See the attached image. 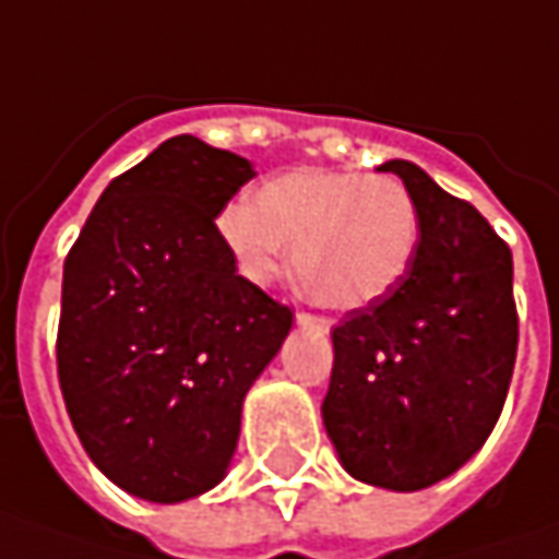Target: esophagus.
Here are the masks:
<instances>
[{
    "label": "esophagus",
    "mask_w": 559,
    "mask_h": 559,
    "mask_svg": "<svg viewBox=\"0 0 559 559\" xmlns=\"http://www.w3.org/2000/svg\"><path fill=\"white\" fill-rule=\"evenodd\" d=\"M295 320H298V326H311V330H320V333H326V330H330V320L313 317V313H298Z\"/></svg>",
    "instance_id": "obj_1"
}]
</instances>
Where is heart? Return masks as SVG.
I'll list each match as a JSON object with an SVG mask.
<instances>
[{
  "instance_id": "b5f03b06",
  "label": "heart",
  "mask_w": 559,
  "mask_h": 559,
  "mask_svg": "<svg viewBox=\"0 0 559 559\" xmlns=\"http://www.w3.org/2000/svg\"><path fill=\"white\" fill-rule=\"evenodd\" d=\"M239 273L270 286L289 258L298 289L330 311H360L404 283L419 248V207L395 177L298 167L217 214Z\"/></svg>"
}]
</instances>
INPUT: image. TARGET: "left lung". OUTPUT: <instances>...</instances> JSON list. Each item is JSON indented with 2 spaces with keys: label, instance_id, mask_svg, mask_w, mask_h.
<instances>
[{
  "label": "left lung",
  "instance_id": "obj_1",
  "mask_svg": "<svg viewBox=\"0 0 559 559\" xmlns=\"http://www.w3.org/2000/svg\"><path fill=\"white\" fill-rule=\"evenodd\" d=\"M419 207L404 283L333 330L323 426L360 483L419 491L469 461L501 417L520 323L513 258L469 202L423 167L385 162Z\"/></svg>",
  "mask_w": 559,
  "mask_h": 559
}]
</instances>
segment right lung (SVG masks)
Listing matches in <instances>:
<instances>
[{
    "instance_id": "right-lung-1",
    "label": "right lung",
    "mask_w": 559,
    "mask_h": 559,
    "mask_svg": "<svg viewBox=\"0 0 559 559\" xmlns=\"http://www.w3.org/2000/svg\"><path fill=\"white\" fill-rule=\"evenodd\" d=\"M251 177L242 155L174 136L108 183L64 261V407L90 461L142 501L224 479L242 401L292 330L217 239L214 217Z\"/></svg>"
}]
</instances>
